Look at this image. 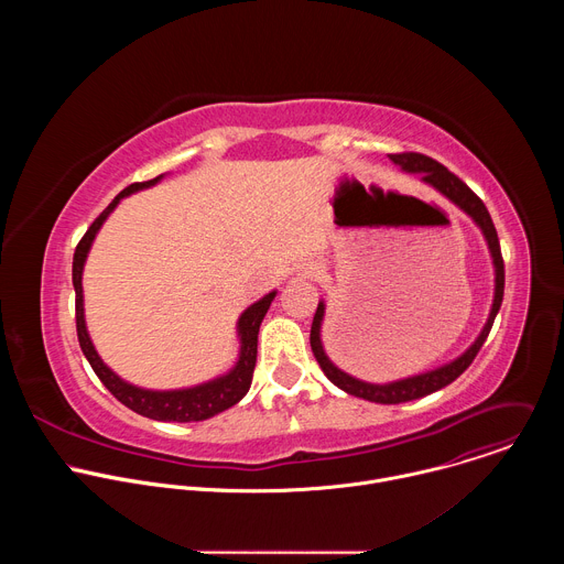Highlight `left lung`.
Masks as SVG:
<instances>
[{"label":"left lung","instance_id":"1","mask_svg":"<svg viewBox=\"0 0 564 564\" xmlns=\"http://www.w3.org/2000/svg\"><path fill=\"white\" fill-rule=\"evenodd\" d=\"M388 158H390V163L397 165L401 172L417 174L424 185L433 187L444 198H448L455 207H459L477 225L481 236H485L489 254H491V263H494V303H491L485 326H481L475 341L459 357H455L448 364H442V366L420 372V375L386 381V383H372V381L357 379L333 364V359L328 357V352L324 348V341H321V326H324V316H326V301L324 299L318 301V307H316L314 321H312V330H310V346H312V352H314L321 370H324V375L344 392L361 397L366 401H375V404H404V401L426 397V394L448 386L470 366V361L479 352L481 344L487 341L494 321L500 312L502 296H505V263H502L498 231L494 227V220H491L485 203H481L455 174H451L444 165L435 163L433 158L422 155V153H390Z\"/></svg>","mask_w":564,"mask_h":564}]
</instances>
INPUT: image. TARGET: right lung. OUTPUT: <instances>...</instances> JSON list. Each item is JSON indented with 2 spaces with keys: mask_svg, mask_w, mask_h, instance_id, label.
Here are the masks:
<instances>
[{
  "mask_svg": "<svg viewBox=\"0 0 564 564\" xmlns=\"http://www.w3.org/2000/svg\"><path fill=\"white\" fill-rule=\"evenodd\" d=\"M165 178V174H160L153 181L147 183H133L127 189H122L111 203L109 207L94 220V225L87 229V234L79 240V246L75 248L73 254V288H75V324H77V341L79 348H83L87 361L91 364L94 372L100 377V381L109 388V392L122 401L127 409H131L133 413L149 417V420H158V422H203L209 420L227 409H231L234 404H238L243 399L252 386V372L257 366V346H259V328L261 321L268 314L276 290L268 292L265 296H261L259 301H254L250 307H246L240 312L238 321H236V339H238V355L234 366L214 377L207 379L203 383L196 386H187V388H172V390H153V388H142L135 383H129L127 379H122L116 370H111L102 357L98 355L89 328H87V318H85V290H83V274H85V263L89 259L91 246L98 236V231L102 229V225L107 223V218L111 216V212L120 205L122 198L155 187L160 181Z\"/></svg>",
  "mask_w": 564,
  "mask_h": 564,
  "instance_id": "1",
  "label": "right lung"
}]
</instances>
